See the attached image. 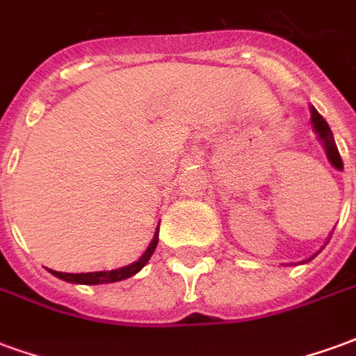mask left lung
<instances>
[{"label":"left lung","mask_w":356,"mask_h":356,"mask_svg":"<svg viewBox=\"0 0 356 356\" xmlns=\"http://www.w3.org/2000/svg\"><path fill=\"white\" fill-rule=\"evenodd\" d=\"M309 112H311V125H313V131L316 133V139L321 140V145L324 147V152H326V158H328V162L336 168V170H343V162H341V156H339V152H337V147H336V140H334V135H332V129H330V125L326 124V120L316 112V108L314 106H309ZM332 238V232H330L328 240ZM328 240H326V244H328ZM324 244V246H326ZM322 246V248H324ZM321 248V250H322ZM318 250V252H321ZM318 252L316 254H313L309 259H305V261L301 263H307L311 261V259H314L316 255H318ZM290 265H293V263H290ZM299 265V263H298Z\"/></svg>","instance_id":"obj_1"}]
</instances>
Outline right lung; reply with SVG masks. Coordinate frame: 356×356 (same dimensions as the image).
I'll return each mask as SVG.
<instances>
[{
    "label": "right lung",
    "mask_w": 356,
    "mask_h": 356,
    "mask_svg": "<svg viewBox=\"0 0 356 356\" xmlns=\"http://www.w3.org/2000/svg\"><path fill=\"white\" fill-rule=\"evenodd\" d=\"M158 232H160V225L156 227V232L150 244L145 250V254L140 255L137 261H133L131 265H125V267L112 268V270H97V273H58V270H51V275L57 276L65 282L72 284H88V286H95V284H110V282H120V280H125V278H131L133 275H137L140 268L145 267L150 257L154 254L156 246H158Z\"/></svg>",
    "instance_id": "right-lung-1"
}]
</instances>
